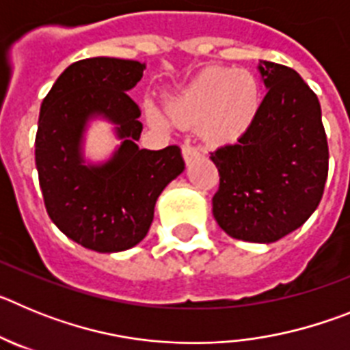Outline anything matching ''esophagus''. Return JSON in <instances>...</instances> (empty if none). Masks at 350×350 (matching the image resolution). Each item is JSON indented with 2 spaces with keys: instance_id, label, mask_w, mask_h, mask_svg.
Segmentation results:
<instances>
[{
  "instance_id": "34e87169",
  "label": "esophagus",
  "mask_w": 350,
  "mask_h": 350,
  "mask_svg": "<svg viewBox=\"0 0 350 350\" xmlns=\"http://www.w3.org/2000/svg\"><path fill=\"white\" fill-rule=\"evenodd\" d=\"M182 154H184V159L185 163H189V161H193L194 157L202 156V152H200V148L194 147L191 142H185L184 145H182Z\"/></svg>"
}]
</instances>
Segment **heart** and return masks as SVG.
I'll return each instance as SVG.
<instances>
[{
  "label": "heart",
  "instance_id": "b5f03b06",
  "mask_svg": "<svg viewBox=\"0 0 350 350\" xmlns=\"http://www.w3.org/2000/svg\"><path fill=\"white\" fill-rule=\"evenodd\" d=\"M259 107L261 89L250 71L212 66L173 96L168 117L177 126H198L210 144H231L252 126ZM147 116L154 124L168 126L156 108L148 107Z\"/></svg>",
  "mask_w": 350,
  "mask_h": 350
}]
</instances>
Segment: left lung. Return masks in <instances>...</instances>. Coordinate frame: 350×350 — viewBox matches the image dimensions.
<instances>
[{"label": "left lung", "instance_id": "left-lung-1", "mask_svg": "<svg viewBox=\"0 0 350 350\" xmlns=\"http://www.w3.org/2000/svg\"><path fill=\"white\" fill-rule=\"evenodd\" d=\"M267 96L254 122L210 152L219 170L213 217L230 237L271 243L307 222L324 193L327 138L315 92L293 68L259 64Z\"/></svg>", "mask_w": 350, "mask_h": 350}]
</instances>
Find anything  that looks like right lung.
Instances as JSON below:
<instances>
[{
    "instance_id": "1",
    "label": "right lung",
    "mask_w": 350,
    "mask_h": 350,
    "mask_svg": "<svg viewBox=\"0 0 350 350\" xmlns=\"http://www.w3.org/2000/svg\"><path fill=\"white\" fill-rule=\"evenodd\" d=\"M145 63L89 57L70 64L40 108L35 161L49 217L85 249L120 252L142 242L166 185L184 170L178 145L138 148L140 107L128 96ZM103 115L125 142L112 160L85 167L79 140L88 118Z\"/></svg>"
}]
</instances>
